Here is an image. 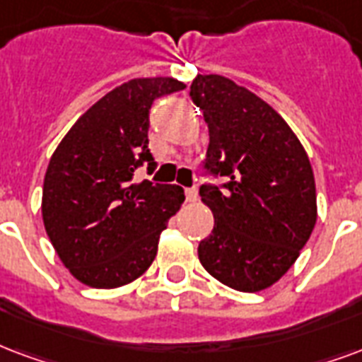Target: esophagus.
Returning <instances> with one entry per match:
<instances>
[{
	"label": "esophagus",
	"instance_id": "34e87169",
	"mask_svg": "<svg viewBox=\"0 0 362 362\" xmlns=\"http://www.w3.org/2000/svg\"><path fill=\"white\" fill-rule=\"evenodd\" d=\"M186 199H188L189 203H194L195 199H197V188H188V189H186Z\"/></svg>",
	"mask_w": 362,
	"mask_h": 362
}]
</instances>
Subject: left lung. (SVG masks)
<instances>
[{"label": "left lung", "instance_id": "8db88e82", "mask_svg": "<svg viewBox=\"0 0 362 362\" xmlns=\"http://www.w3.org/2000/svg\"><path fill=\"white\" fill-rule=\"evenodd\" d=\"M189 95L209 127L205 168L228 178L224 189L199 188L215 216L199 261L232 290H267L296 263L317 222L309 157L267 101L230 78L197 74Z\"/></svg>", "mask_w": 362, "mask_h": 362}]
</instances>
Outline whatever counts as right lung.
<instances>
[{
  "label": "right lung",
  "instance_id": "right-lung-1",
  "mask_svg": "<svg viewBox=\"0 0 362 362\" xmlns=\"http://www.w3.org/2000/svg\"><path fill=\"white\" fill-rule=\"evenodd\" d=\"M184 88L168 76L130 80L93 103L53 151L42 218L59 259L78 282L120 288L153 263L184 189L134 182V170L157 167L147 138L153 101Z\"/></svg>",
  "mask_w": 362,
  "mask_h": 362
}]
</instances>
